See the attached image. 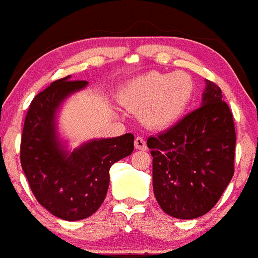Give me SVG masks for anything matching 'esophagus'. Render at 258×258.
<instances>
[{
	"label": "esophagus",
	"mask_w": 258,
	"mask_h": 258,
	"mask_svg": "<svg viewBox=\"0 0 258 258\" xmlns=\"http://www.w3.org/2000/svg\"><path fill=\"white\" fill-rule=\"evenodd\" d=\"M134 145L137 149L139 150H147V143L143 137H137L134 140Z\"/></svg>",
	"instance_id": "34e87169"
}]
</instances>
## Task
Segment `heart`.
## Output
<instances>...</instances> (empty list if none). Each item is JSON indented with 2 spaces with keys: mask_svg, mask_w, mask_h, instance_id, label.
<instances>
[{
  "mask_svg": "<svg viewBox=\"0 0 258 258\" xmlns=\"http://www.w3.org/2000/svg\"><path fill=\"white\" fill-rule=\"evenodd\" d=\"M195 83L187 73H148L121 90V101L140 110L142 120L152 128H167L187 110Z\"/></svg>",
  "mask_w": 258,
  "mask_h": 258,
  "instance_id": "b5f03b06",
  "label": "heart"
}]
</instances>
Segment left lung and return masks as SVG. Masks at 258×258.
Returning <instances> with one entry per match:
<instances>
[{
    "mask_svg": "<svg viewBox=\"0 0 258 258\" xmlns=\"http://www.w3.org/2000/svg\"><path fill=\"white\" fill-rule=\"evenodd\" d=\"M222 91L206 80L202 106L148 139L153 189L167 215L193 219L210 212L234 173L236 132Z\"/></svg>",
    "mask_w": 258,
    "mask_h": 258,
    "instance_id": "obj_1",
    "label": "left lung"
}]
</instances>
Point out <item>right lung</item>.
<instances>
[{"label":"right lung","mask_w":258,"mask_h":258,"mask_svg":"<svg viewBox=\"0 0 258 258\" xmlns=\"http://www.w3.org/2000/svg\"><path fill=\"white\" fill-rule=\"evenodd\" d=\"M88 81L51 83L30 104L21 138V167L37 202L53 216L79 221L95 213L105 200L109 170L134 149V135L93 139L69 152L57 135L56 113L68 96Z\"/></svg>","instance_id":"1"}]
</instances>
